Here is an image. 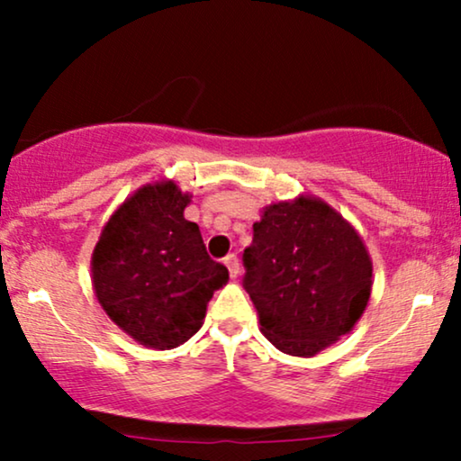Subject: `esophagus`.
Listing matches in <instances>:
<instances>
[{"label": "esophagus", "mask_w": 461, "mask_h": 461, "mask_svg": "<svg viewBox=\"0 0 461 461\" xmlns=\"http://www.w3.org/2000/svg\"><path fill=\"white\" fill-rule=\"evenodd\" d=\"M225 267H227V271H230L231 277H238V275H240V262H238V258L234 256V253H230V256L225 258Z\"/></svg>", "instance_id": "esophagus-1"}]
</instances>
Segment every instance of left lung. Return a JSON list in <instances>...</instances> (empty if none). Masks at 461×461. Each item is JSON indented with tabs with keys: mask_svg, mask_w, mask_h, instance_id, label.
Returning <instances> with one entry per match:
<instances>
[{
	"mask_svg": "<svg viewBox=\"0 0 461 461\" xmlns=\"http://www.w3.org/2000/svg\"><path fill=\"white\" fill-rule=\"evenodd\" d=\"M242 264L262 333L297 357L316 356L351 331L373 288L362 238L331 205L308 194L264 208Z\"/></svg>",
	"mask_w": 461,
	"mask_h": 461,
	"instance_id": "8db88e82",
	"label": "left lung"
}]
</instances>
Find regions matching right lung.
Listing matches in <instances>:
<instances>
[{"instance_id": "obj_1", "label": "right lung", "mask_w": 461, "mask_h": 461, "mask_svg": "<svg viewBox=\"0 0 461 461\" xmlns=\"http://www.w3.org/2000/svg\"><path fill=\"white\" fill-rule=\"evenodd\" d=\"M190 194L147 184L119 205L95 245L93 288L105 314L151 348H176L203 325L230 273L208 256L199 225L184 219Z\"/></svg>"}]
</instances>
